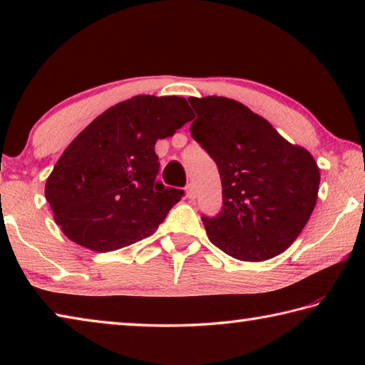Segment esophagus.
Segmentation results:
<instances>
[{"instance_id":"esophagus-1","label":"esophagus","mask_w":365,"mask_h":365,"mask_svg":"<svg viewBox=\"0 0 365 365\" xmlns=\"http://www.w3.org/2000/svg\"><path fill=\"white\" fill-rule=\"evenodd\" d=\"M186 195H187L189 199H194L195 197V190H194L192 184H187V186H186Z\"/></svg>"}]
</instances>
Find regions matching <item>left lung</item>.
I'll return each instance as SVG.
<instances>
[{"label": "left lung", "instance_id": "8db88e82", "mask_svg": "<svg viewBox=\"0 0 365 365\" xmlns=\"http://www.w3.org/2000/svg\"><path fill=\"white\" fill-rule=\"evenodd\" d=\"M190 135L215 161L223 205L202 217L209 240L241 261H266L289 248L315 209L317 161L266 119L222 96L189 98Z\"/></svg>", "mask_w": 365, "mask_h": 365}]
</instances>
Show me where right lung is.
<instances>
[{"instance_id":"add662e5","label":"right lung","mask_w":365,"mask_h":365,"mask_svg":"<svg viewBox=\"0 0 365 365\" xmlns=\"http://www.w3.org/2000/svg\"><path fill=\"white\" fill-rule=\"evenodd\" d=\"M192 120L178 96H133L98 115L68 145L46 182V199L73 243L106 253L153 235L182 197L156 181V140Z\"/></svg>"}]
</instances>
